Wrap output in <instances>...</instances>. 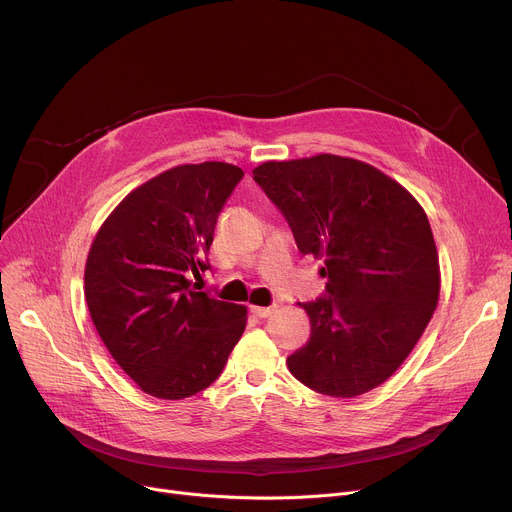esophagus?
<instances>
[{
	"mask_svg": "<svg viewBox=\"0 0 512 512\" xmlns=\"http://www.w3.org/2000/svg\"><path fill=\"white\" fill-rule=\"evenodd\" d=\"M273 306H269V308H263V306H253L251 308V312L255 314V316H259V318H267V316H271L273 314Z\"/></svg>",
	"mask_w": 512,
	"mask_h": 512,
	"instance_id": "obj_1",
	"label": "esophagus"
}]
</instances>
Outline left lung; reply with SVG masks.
Returning <instances> with one entry per match:
<instances>
[{"label":"left lung","instance_id":"8db88e82","mask_svg":"<svg viewBox=\"0 0 512 512\" xmlns=\"http://www.w3.org/2000/svg\"><path fill=\"white\" fill-rule=\"evenodd\" d=\"M255 182L281 210L302 255L322 259L324 296L300 304L312 324L287 356L300 383L356 397L409 356L440 298V261L419 202L381 170L320 154L265 162Z\"/></svg>","mask_w":512,"mask_h":512}]
</instances>
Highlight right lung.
<instances>
[{
	"label": "right lung",
	"instance_id": "1",
	"mask_svg": "<svg viewBox=\"0 0 512 512\" xmlns=\"http://www.w3.org/2000/svg\"><path fill=\"white\" fill-rule=\"evenodd\" d=\"M245 172L176 166L129 192L99 229L85 267L93 324L143 393L184 399L212 385L247 326V308L194 291L218 212Z\"/></svg>",
	"mask_w": 512,
	"mask_h": 512
}]
</instances>
